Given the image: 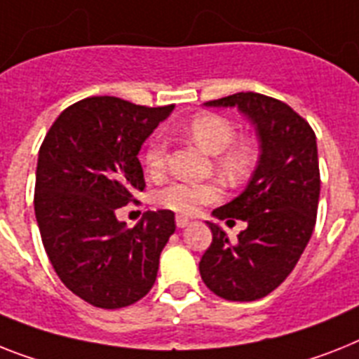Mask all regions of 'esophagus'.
Instances as JSON below:
<instances>
[{
    "instance_id": "34e87169",
    "label": "esophagus",
    "mask_w": 359,
    "mask_h": 359,
    "mask_svg": "<svg viewBox=\"0 0 359 359\" xmlns=\"http://www.w3.org/2000/svg\"><path fill=\"white\" fill-rule=\"evenodd\" d=\"M191 224V220L187 218V216H176V226L177 227H187Z\"/></svg>"
}]
</instances>
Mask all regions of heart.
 Returning a JSON list of instances; mask_svg holds the SVG:
<instances>
[{
	"label": "heart",
	"mask_w": 359,
	"mask_h": 359,
	"mask_svg": "<svg viewBox=\"0 0 359 359\" xmlns=\"http://www.w3.org/2000/svg\"><path fill=\"white\" fill-rule=\"evenodd\" d=\"M187 135L207 154L215 156V168L227 182H240L253 165V150L244 139L236 137L235 123L220 114H200L185 128ZM144 170L150 176H163L167 168V144L161 137L150 139L143 156ZM222 187L216 182H172L156 194V201L180 215H194L201 205L220 200Z\"/></svg>",
	"instance_id": "1"
}]
</instances>
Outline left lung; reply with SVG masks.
Returning <instances> with one entry per match:
<instances>
[{
    "instance_id": "left-lung-1",
    "label": "left lung",
    "mask_w": 359,
    "mask_h": 359,
    "mask_svg": "<svg viewBox=\"0 0 359 359\" xmlns=\"http://www.w3.org/2000/svg\"><path fill=\"white\" fill-rule=\"evenodd\" d=\"M205 106H236L257 128L260 158L245 191L212 211L218 220L236 218L248 227L231 242L207 222L212 242L200 275L218 297L257 301L284 283L312 236L321 191L316 133L286 102L253 91Z\"/></svg>"
}]
</instances>
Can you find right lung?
Returning a JSON list of instances; mask_svg holds the SVG:
<instances>
[{
  "instance_id": "1",
  "label": "right lung",
  "mask_w": 359,
  "mask_h": 359,
  "mask_svg": "<svg viewBox=\"0 0 359 359\" xmlns=\"http://www.w3.org/2000/svg\"><path fill=\"white\" fill-rule=\"evenodd\" d=\"M174 109L88 97L62 111L38 152L34 215L60 280L86 303L130 306L156 283L174 212L148 211L126 229L117 209L143 191L141 144Z\"/></svg>"
}]
</instances>
